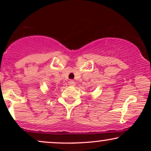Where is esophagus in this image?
I'll list each match as a JSON object with an SVG mask.
<instances>
[{
    "instance_id": "1",
    "label": "esophagus",
    "mask_w": 151,
    "mask_h": 151,
    "mask_svg": "<svg viewBox=\"0 0 151 151\" xmlns=\"http://www.w3.org/2000/svg\"><path fill=\"white\" fill-rule=\"evenodd\" d=\"M69 83V84H70V85H71V86H74L76 85V82H75V81H73V80H70Z\"/></svg>"
}]
</instances>
